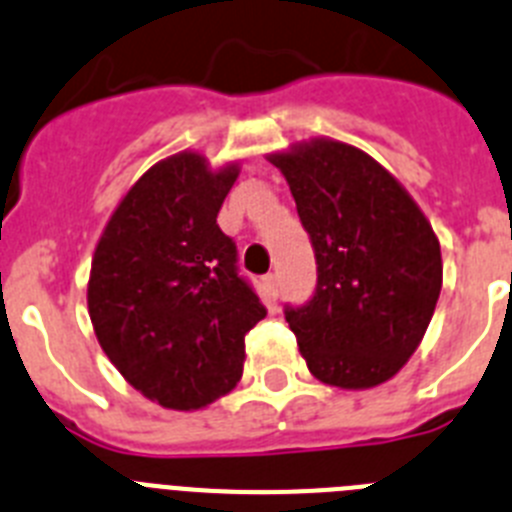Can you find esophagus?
<instances>
[{
    "mask_svg": "<svg viewBox=\"0 0 512 512\" xmlns=\"http://www.w3.org/2000/svg\"><path fill=\"white\" fill-rule=\"evenodd\" d=\"M264 284H266V289H269V295L271 297H277V274H266L264 277Z\"/></svg>",
    "mask_w": 512,
    "mask_h": 512,
    "instance_id": "34e87169",
    "label": "esophagus"
}]
</instances>
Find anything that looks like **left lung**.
<instances>
[{"label":"left lung","instance_id":"obj_1","mask_svg":"<svg viewBox=\"0 0 512 512\" xmlns=\"http://www.w3.org/2000/svg\"><path fill=\"white\" fill-rule=\"evenodd\" d=\"M289 184L318 259L310 305L287 323L315 379L372 390L423 341L443 284L441 243L390 171L343 140L266 153Z\"/></svg>","mask_w":512,"mask_h":512}]
</instances>
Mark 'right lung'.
Segmentation results:
<instances>
[{"mask_svg":"<svg viewBox=\"0 0 512 512\" xmlns=\"http://www.w3.org/2000/svg\"><path fill=\"white\" fill-rule=\"evenodd\" d=\"M238 161L200 151L153 164L117 202L94 248L87 307L125 382L169 410H200L241 382L246 333L266 315L217 225Z\"/></svg>","mask_w":512,"mask_h":512,"instance_id":"1","label":"right lung"}]
</instances>
